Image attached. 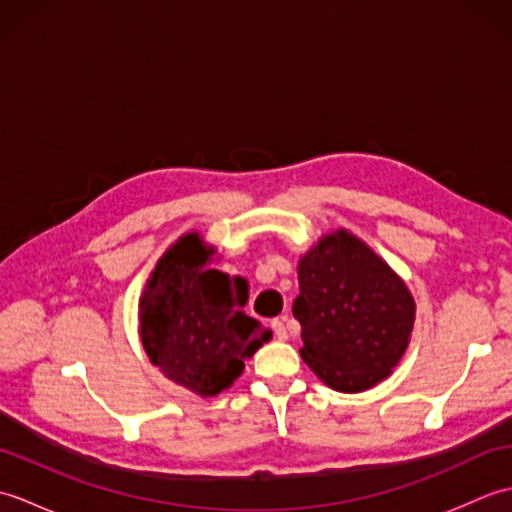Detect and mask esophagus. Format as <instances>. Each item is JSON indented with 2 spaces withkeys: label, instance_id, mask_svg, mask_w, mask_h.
Instances as JSON below:
<instances>
[{
  "label": "esophagus",
  "instance_id": "34e87169",
  "mask_svg": "<svg viewBox=\"0 0 512 512\" xmlns=\"http://www.w3.org/2000/svg\"><path fill=\"white\" fill-rule=\"evenodd\" d=\"M286 321H288V317H279V319H275L273 321V330H275V334H277V339H288V325H286Z\"/></svg>",
  "mask_w": 512,
  "mask_h": 512
}]
</instances>
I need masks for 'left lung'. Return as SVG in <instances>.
I'll use <instances>...</instances> for the list:
<instances>
[{
  "label": "left lung",
  "mask_w": 512,
  "mask_h": 512,
  "mask_svg": "<svg viewBox=\"0 0 512 512\" xmlns=\"http://www.w3.org/2000/svg\"><path fill=\"white\" fill-rule=\"evenodd\" d=\"M301 358L325 385L356 394L378 385L405 354L416 319L409 288L345 228L299 259Z\"/></svg>",
  "instance_id": "obj_1"
}]
</instances>
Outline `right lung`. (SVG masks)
<instances>
[{
    "label": "right lung",
    "instance_id": "right-lung-1",
    "mask_svg": "<svg viewBox=\"0 0 512 512\" xmlns=\"http://www.w3.org/2000/svg\"><path fill=\"white\" fill-rule=\"evenodd\" d=\"M213 246L182 235L158 259L138 303L140 341L149 361L176 385L217 396L244 372L273 332L242 310L248 286L209 266Z\"/></svg>",
    "mask_w": 512,
    "mask_h": 512
}]
</instances>
